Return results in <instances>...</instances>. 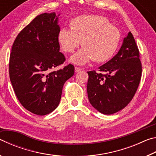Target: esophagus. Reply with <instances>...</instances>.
Returning <instances> with one entry per match:
<instances>
[{
  "instance_id": "esophagus-1",
  "label": "esophagus",
  "mask_w": 156,
  "mask_h": 156,
  "mask_svg": "<svg viewBox=\"0 0 156 156\" xmlns=\"http://www.w3.org/2000/svg\"><path fill=\"white\" fill-rule=\"evenodd\" d=\"M81 70H82V69L80 68V67H75V72H76V73L80 72Z\"/></svg>"
}]
</instances>
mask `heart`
<instances>
[{
  "label": "heart",
  "instance_id": "heart-1",
  "mask_svg": "<svg viewBox=\"0 0 156 156\" xmlns=\"http://www.w3.org/2000/svg\"><path fill=\"white\" fill-rule=\"evenodd\" d=\"M69 25L71 30H60L58 40L67 53H73L82 44L83 48L70 58L73 63L84 65L92 59L97 62L107 61L119 46L120 31L106 18L96 15L79 16L73 18Z\"/></svg>",
  "mask_w": 156,
  "mask_h": 156
}]
</instances>
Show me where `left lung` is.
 <instances>
[{"instance_id":"obj_1","label":"left lung","mask_w":156,"mask_h":156,"mask_svg":"<svg viewBox=\"0 0 156 156\" xmlns=\"http://www.w3.org/2000/svg\"><path fill=\"white\" fill-rule=\"evenodd\" d=\"M88 72L87 94L91 105L99 112L110 115L125 108L138 89L142 64L135 39L131 32L123 40L119 51L99 67Z\"/></svg>"}]
</instances>
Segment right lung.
Returning <instances> with one entry per match:
<instances>
[{
    "mask_svg": "<svg viewBox=\"0 0 156 156\" xmlns=\"http://www.w3.org/2000/svg\"><path fill=\"white\" fill-rule=\"evenodd\" d=\"M58 21L54 12L37 16L18 34L10 54L9 78L16 96L26 109L38 115L56 109L63 85L74 73L72 64L51 71L65 60L60 52Z\"/></svg>",
    "mask_w": 156,
    "mask_h": 156,
    "instance_id": "add662e5",
    "label": "right lung"
}]
</instances>
